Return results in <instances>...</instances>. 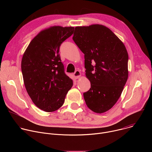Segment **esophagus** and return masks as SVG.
<instances>
[{
    "mask_svg": "<svg viewBox=\"0 0 152 152\" xmlns=\"http://www.w3.org/2000/svg\"><path fill=\"white\" fill-rule=\"evenodd\" d=\"M73 76H74L75 79H78L81 76V73H80V72L79 70H76L73 73Z\"/></svg>",
    "mask_w": 152,
    "mask_h": 152,
    "instance_id": "obj_1",
    "label": "esophagus"
}]
</instances>
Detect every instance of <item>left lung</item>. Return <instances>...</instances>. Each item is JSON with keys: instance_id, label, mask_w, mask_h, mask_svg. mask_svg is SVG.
Masks as SVG:
<instances>
[{"instance_id": "left-lung-1", "label": "left lung", "mask_w": 152, "mask_h": 152, "mask_svg": "<svg viewBox=\"0 0 152 152\" xmlns=\"http://www.w3.org/2000/svg\"><path fill=\"white\" fill-rule=\"evenodd\" d=\"M73 39L84 54L85 75L91 83L83 93L85 103L96 113H105L120 98L128 78L126 47L111 29L99 24L76 26Z\"/></svg>"}]
</instances>
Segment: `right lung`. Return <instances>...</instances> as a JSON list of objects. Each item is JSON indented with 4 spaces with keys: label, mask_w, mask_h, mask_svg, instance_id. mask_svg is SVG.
<instances>
[{
    "label": "right lung",
    "mask_w": 152,
    "mask_h": 152,
    "mask_svg": "<svg viewBox=\"0 0 152 152\" xmlns=\"http://www.w3.org/2000/svg\"><path fill=\"white\" fill-rule=\"evenodd\" d=\"M73 31L74 27L60 26L41 31L30 42L21 59L26 90L33 103L45 112L60 108L73 86L72 79L64 73L59 50Z\"/></svg>",
    "instance_id": "add662e5"
}]
</instances>
